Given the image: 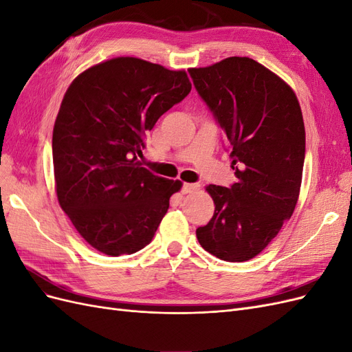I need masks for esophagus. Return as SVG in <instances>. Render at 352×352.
Segmentation results:
<instances>
[{"mask_svg": "<svg viewBox=\"0 0 352 352\" xmlns=\"http://www.w3.org/2000/svg\"><path fill=\"white\" fill-rule=\"evenodd\" d=\"M197 189H199V185H197V184H184L182 185V194H190Z\"/></svg>", "mask_w": 352, "mask_h": 352, "instance_id": "esophagus-1", "label": "esophagus"}]
</instances>
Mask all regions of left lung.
<instances>
[{
	"mask_svg": "<svg viewBox=\"0 0 352 352\" xmlns=\"http://www.w3.org/2000/svg\"><path fill=\"white\" fill-rule=\"evenodd\" d=\"M189 74L228 138L238 177L230 188L207 186L216 210L197 238L220 260L247 261L295 210L305 158L300 102L289 85L248 57H229Z\"/></svg>",
	"mask_w": 352,
	"mask_h": 352,
	"instance_id": "8db88e82",
	"label": "left lung"
}]
</instances>
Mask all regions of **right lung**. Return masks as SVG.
<instances>
[{
  "instance_id": "obj_1",
  "label": "right lung",
  "mask_w": 352,
  "mask_h": 352,
  "mask_svg": "<svg viewBox=\"0 0 352 352\" xmlns=\"http://www.w3.org/2000/svg\"><path fill=\"white\" fill-rule=\"evenodd\" d=\"M184 70L117 57L80 73L52 131L57 198L91 247L111 257L150 243L182 188L142 167L144 138L190 92Z\"/></svg>"
}]
</instances>
